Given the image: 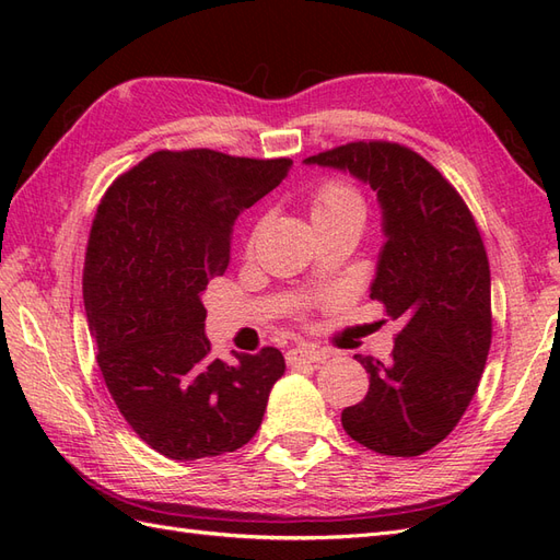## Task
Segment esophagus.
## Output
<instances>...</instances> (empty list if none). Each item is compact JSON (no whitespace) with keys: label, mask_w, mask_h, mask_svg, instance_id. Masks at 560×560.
Returning <instances> with one entry per match:
<instances>
[{"label":"esophagus","mask_w":560,"mask_h":560,"mask_svg":"<svg viewBox=\"0 0 560 560\" xmlns=\"http://www.w3.org/2000/svg\"><path fill=\"white\" fill-rule=\"evenodd\" d=\"M329 358L327 350L315 348V346H299L292 348L287 352V364H301V362H308V364H319Z\"/></svg>","instance_id":"1"}]
</instances>
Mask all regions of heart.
I'll return each mask as SVG.
<instances>
[{
    "mask_svg": "<svg viewBox=\"0 0 560 560\" xmlns=\"http://www.w3.org/2000/svg\"><path fill=\"white\" fill-rule=\"evenodd\" d=\"M358 217L364 219V200L360 191L346 179H329L319 184L311 198V219L313 224L331 217Z\"/></svg>",
    "mask_w": 560,
    "mask_h": 560,
    "instance_id": "obj_1",
    "label": "heart"
}]
</instances>
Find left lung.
<instances>
[{
  "mask_svg": "<svg viewBox=\"0 0 560 560\" xmlns=\"http://www.w3.org/2000/svg\"><path fill=\"white\" fill-rule=\"evenodd\" d=\"M303 163L350 173L376 191L385 243L371 299L404 325L387 362L354 354L369 393L343 409V430L383 455L425 453L467 411L490 350V268L477 222L409 147L350 142Z\"/></svg>",
  "mask_w": 560,
  "mask_h": 560,
  "instance_id": "8db88e82",
  "label": "left lung"
}]
</instances>
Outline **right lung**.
Here are the masks:
<instances>
[{
    "label": "right lung",
    "instance_id": "add662e5",
    "mask_svg": "<svg viewBox=\"0 0 560 560\" xmlns=\"http://www.w3.org/2000/svg\"><path fill=\"white\" fill-rule=\"evenodd\" d=\"M290 167L212 149L156 151L100 200L83 266L97 366L135 434L171 460L245 446L284 374L278 348L214 360L200 296L226 273L235 219Z\"/></svg>",
    "mask_w": 560,
    "mask_h": 560
}]
</instances>
